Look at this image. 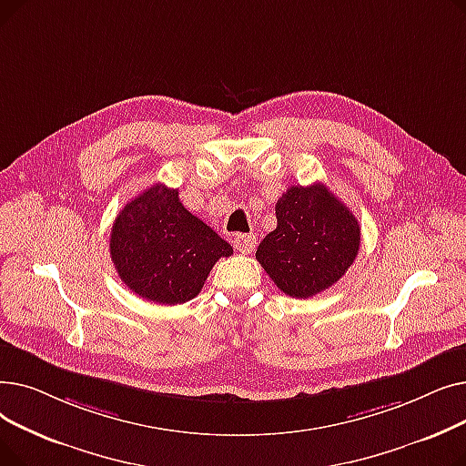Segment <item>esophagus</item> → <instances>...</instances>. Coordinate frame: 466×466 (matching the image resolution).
<instances>
[{
	"mask_svg": "<svg viewBox=\"0 0 466 466\" xmlns=\"http://www.w3.org/2000/svg\"><path fill=\"white\" fill-rule=\"evenodd\" d=\"M255 243H257V239H255V236H251V234H238V236L234 238V248H236L241 255H249V253L255 249Z\"/></svg>",
	"mask_w": 466,
	"mask_h": 466,
	"instance_id": "esophagus-1",
	"label": "esophagus"
}]
</instances>
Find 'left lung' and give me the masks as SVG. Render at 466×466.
Here are the masks:
<instances>
[{
	"label": "left lung",
	"instance_id": "obj_1",
	"mask_svg": "<svg viewBox=\"0 0 466 466\" xmlns=\"http://www.w3.org/2000/svg\"><path fill=\"white\" fill-rule=\"evenodd\" d=\"M276 217L278 227L260 241L257 260L285 295L309 299L348 272L360 248V227L323 183L290 187Z\"/></svg>",
	"mask_w": 466,
	"mask_h": 466
}]
</instances>
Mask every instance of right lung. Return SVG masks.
I'll return each mask as SVG.
<instances>
[{"mask_svg":"<svg viewBox=\"0 0 466 466\" xmlns=\"http://www.w3.org/2000/svg\"><path fill=\"white\" fill-rule=\"evenodd\" d=\"M109 253L132 292L176 306L198 295L215 262L230 257L232 248L181 204L177 188L157 183L116 215Z\"/></svg>","mask_w":466,"mask_h":466,"instance_id":"obj_1","label":"right lung"}]
</instances>
